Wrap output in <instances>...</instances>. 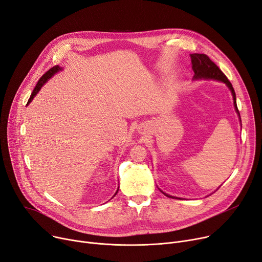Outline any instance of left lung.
Masks as SVG:
<instances>
[{"label":"left lung","mask_w":262,"mask_h":262,"mask_svg":"<svg viewBox=\"0 0 262 262\" xmlns=\"http://www.w3.org/2000/svg\"><path fill=\"white\" fill-rule=\"evenodd\" d=\"M190 58H191V64H192L191 68H192V71L194 73L193 80H201V79L217 80V81H221V82L225 83L227 85V88L229 89V91L232 92L235 110H236V112L239 116V119H240V113L238 111L237 102H236V93H235L232 83H230L229 80L227 79V77L222 73V71L216 64L212 62L208 56H206L204 54H190ZM240 121H241V119H240ZM162 192L168 198L181 199V198H178V196L167 194L164 191H162Z\"/></svg>","instance_id":"1"}]
</instances>
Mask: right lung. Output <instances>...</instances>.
<instances>
[{"mask_svg":"<svg viewBox=\"0 0 262 262\" xmlns=\"http://www.w3.org/2000/svg\"><path fill=\"white\" fill-rule=\"evenodd\" d=\"M59 71H62V68H60L59 66H55L54 68H52L51 70H49L48 72H46V73L41 77V78H40L39 81H38V83H37V85L35 86L32 95H30V97H29V99H28V101H27V104H29L30 102H32V100L35 98V96L39 93V91L41 90V88H42L46 82H48V80L51 79L52 77H53L56 73H58ZM118 188H119V187H118ZM118 188H117V190H116V192H115V194H114L113 196H115L116 193L118 192Z\"/></svg>","mask_w":262,"mask_h":262,"instance_id":"add662e5","label":"right lung"}]
</instances>
